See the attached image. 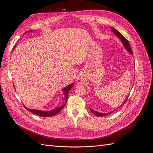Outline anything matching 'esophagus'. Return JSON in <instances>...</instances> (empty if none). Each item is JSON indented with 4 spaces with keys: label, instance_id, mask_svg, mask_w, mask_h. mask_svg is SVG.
Segmentation results:
<instances>
[{
    "label": "esophagus",
    "instance_id": "1",
    "mask_svg": "<svg viewBox=\"0 0 153 153\" xmlns=\"http://www.w3.org/2000/svg\"><path fill=\"white\" fill-rule=\"evenodd\" d=\"M80 78H78V79H80Z\"/></svg>",
    "mask_w": 153,
    "mask_h": 153
}]
</instances>
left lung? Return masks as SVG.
<instances>
[{
  "label": "left lung",
  "instance_id": "8db88e82",
  "mask_svg": "<svg viewBox=\"0 0 153 153\" xmlns=\"http://www.w3.org/2000/svg\"><path fill=\"white\" fill-rule=\"evenodd\" d=\"M111 29H112V30L113 31V32L116 35L118 38L121 39V41H122V43H123V45H124V47H125V48H126V50H127V51L128 52H129V53H130L131 54H132L133 53V52H132V50H131V47H130V45H129V42H128V41L124 38V37L119 32H118L117 30H115L114 28H113V27H111ZM126 100H127V99L125 100V101L124 102V103H126ZM123 103V104H124ZM90 109H91V112H92V114H94L95 115H96V116H98V117H101V116H105V115H107V114H110V113H112V112H108V113H106V114H104V113H100V112H96V111H95V110H92V109H91V108H90Z\"/></svg>",
  "mask_w": 153,
  "mask_h": 153
}]
</instances>
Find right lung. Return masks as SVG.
I'll return each mask as SVG.
<instances>
[{
    "label": "right lung",
    "instance_id": "1",
    "mask_svg": "<svg viewBox=\"0 0 153 153\" xmlns=\"http://www.w3.org/2000/svg\"><path fill=\"white\" fill-rule=\"evenodd\" d=\"M73 85H74V84H70L69 85H68L66 87L64 88V89H63L64 93V94H65L66 103H65V104H64L62 106H60V107H57L56 108H55V109L52 110H50V111H47V112H45V111H42V110L30 109V108H28L25 107H25L26 110L29 111V112L33 113V114H35L36 115H39V116H41V117H51V116H53V115L58 114L60 112V111H61L62 109H63L64 106H65L66 103V101H67V100H68V92H69V91H70V89H71V88L73 87ZM14 87H15V86H14Z\"/></svg>",
    "mask_w": 153,
    "mask_h": 153
}]
</instances>
